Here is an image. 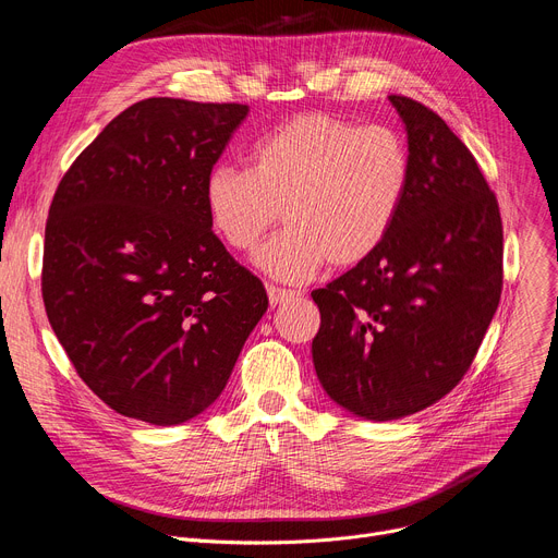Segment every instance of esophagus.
Masks as SVG:
<instances>
[{"label": "esophagus", "instance_id": "obj_1", "mask_svg": "<svg viewBox=\"0 0 558 558\" xmlns=\"http://www.w3.org/2000/svg\"><path fill=\"white\" fill-rule=\"evenodd\" d=\"M267 294H269V303L276 307V305H280V303H284V301L303 296V291H299V289H282V287L269 284V287H267Z\"/></svg>", "mask_w": 558, "mask_h": 558}]
</instances>
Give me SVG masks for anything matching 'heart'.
<instances>
[{
  "label": "heart",
  "instance_id": "obj_1",
  "mask_svg": "<svg viewBox=\"0 0 558 558\" xmlns=\"http://www.w3.org/2000/svg\"><path fill=\"white\" fill-rule=\"evenodd\" d=\"M412 179L398 131L307 112L251 149V169L217 165L203 185L210 223L226 246L253 251L278 219L257 267L282 282L310 280L326 259L343 269L371 257L396 226Z\"/></svg>",
  "mask_w": 558,
  "mask_h": 558
}]
</instances>
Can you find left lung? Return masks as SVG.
Wrapping results in <instances>:
<instances>
[{
	"mask_svg": "<svg viewBox=\"0 0 558 558\" xmlns=\"http://www.w3.org/2000/svg\"><path fill=\"white\" fill-rule=\"evenodd\" d=\"M412 179L389 238L312 299L326 393L368 421L441 400L471 368L502 294V217L468 146L432 108L389 97Z\"/></svg>",
	"mask_w": 558,
	"mask_h": 558,
	"instance_id": "obj_1",
	"label": "left lung"
}]
</instances>
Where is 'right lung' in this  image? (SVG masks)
Segmentation results:
<instances>
[{"label": "right lung", "instance_id": "right-lung-1", "mask_svg": "<svg viewBox=\"0 0 558 558\" xmlns=\"http://www.w3.org/2000/svg\"><path fill=\"white\" fill-rule=\"evenodd\" d=\"M248 106L151 97L85 146L45 226L43 301L117 414L179 425L223 391L267 291L215 234L203 185Z\"/></svg>", "mask_w": 558, "mask_h": 558}]
</instances>
